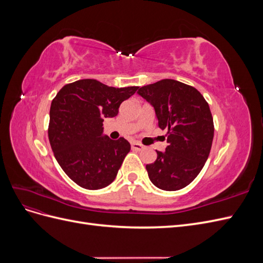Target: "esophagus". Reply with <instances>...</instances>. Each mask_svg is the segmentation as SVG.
Masks as SVG:
<instances>
[{"label":"esophagus","instance_id":"esophagus-1","mask_svg":"<svg viewBox=\"0 0 263 263\" xmlns=\"http://www.w3.org/2000/svg\"><path fill=\"white\" fill-rule=\"evenodd\" d=\"M132 148L134 149V150H137V151H140V150H142L144 149L145 147L142 146L141 144H139V142H133L132 144Z\"/></svg>","mask_w":263,"mask_h":263}]
</instances>
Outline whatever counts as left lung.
<instances>
[{
	"mask_svg": "<svg viewBox=\"0 0 263 263\" xmlns=\"http://www.w3.org/2000/svg\"><path fill=\"white\" fill-rule=\"evenodd\" d=\"M138 94L154 106L158 125L166 129L165 151L146 165L154 184L164 191L189 185L210 156L214 123L209 103L195 87L172 79L141 86Z\"/></svg>",
	"mask_w": 263,
	"mask_h": 263,
	"instance_id": "obj_1",
	"label": "left lung"
}]
</instances>
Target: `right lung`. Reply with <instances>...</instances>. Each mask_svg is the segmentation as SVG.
<instances>
[{"instance_id":"add662e5","label":"right lung","mask_w":263,"mask_h":263,"mask_svg":"<svg viewBox=\"0 0 263 263\" xmlns=\"http://www.w3.org/2000/svg\"><path fill=\"white\" fill-rule=\"evenodd\" d=\"M139 86L113 87L94 79L66 84L51 102L48 137L55 160L67 176L86 190L112 183L130 144L103 136V122L118 114Z\"/></svg>"}]
</instances>
